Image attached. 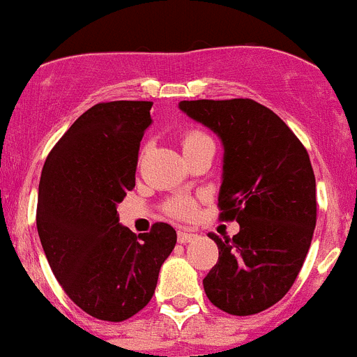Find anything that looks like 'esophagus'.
<instances>
[{"instance_id": "1", "label": "esophagus", "mask_w": 357, "mask_h": 357, "mask_svg": "<svg viewBox=\"0 0 357 357\" xmlns=\"http://www.w3.org/2000/svg\"><path fill=\"white\" fill-rule=\"evenodd\" d=\"M195 238H197V236L191 234V232H188V230H178V234H176V239H178V243H181V245L191 243Z\"/></svg>"}]
</instances>
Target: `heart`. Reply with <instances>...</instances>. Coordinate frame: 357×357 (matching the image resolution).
I'll use <instances>...</instances> for the list:
<instances>
[{
  "mask_svg": "<svg viewBox=\"0 0 357 357\" xmlns=\"http://www.w3.org/2000/svg\"><path fill=\"white\" fill-rule=\"evenodd\" d=\"M209 139L207 135L200 134V132H189V134L184 135V139H182V148H188L191 144H197L200 141ZM195 202L188 197H175L168 202V206H166V211H168L172 216L175 218H191L195 214Z\"/></svg>",
  "mask_w": 357,
  "mask_h": 357,
  "instance_id": "heart-1",
  "label": "heart"
}]
</instances>
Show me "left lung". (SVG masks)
Masks as SVG:
<instances>
[{
	"mask_svg": "<svg viewBox=\"0 0 357 357\" xmlns=\"http://www.w3.org/2000/svg\"><path fill=\"white\" fill-rule=\"evenodd\" d=\"M178 109L223 144L222 218L239 232L218 245L204 279L216 307L236 317L261 313L295 282L317 225V182L307 151L275 112L248 98L193 100Z\"/></svg>",
	"mask_w": 357,
	"mask_h": 357,
	"instance_id": "8db88e82",
	"label": "left lung"
}]
</instances>
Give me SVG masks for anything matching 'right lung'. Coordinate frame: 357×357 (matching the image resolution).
Here are the masks:
<instances>
[{
	"label": "right lung",
	"instance_id": "obj_1",
	"mask_svg": "<svg viewBox=\"0 0 357 357\" xmlns=\"http://www.w3.org/2000/svg\"><path fill=\"white\" fill-rule=\"evenodd\" d=\"M151 102L98 103L73 123L44 162L37 230L53 275L80 309L123 321L155 291L176 232L155 223L135 236L119 223L118 204L135 185Z\"/></svg>",
	"mask_w": 357,
	"mask_h": 357
}]
</instances>
